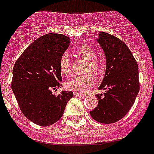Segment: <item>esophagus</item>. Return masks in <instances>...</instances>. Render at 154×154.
Listing matches in <instances>:
<instances>
[{
  "label": "esophagus",
  "instance_id": "esophagus-1",
  "mask_svg": "<svg viewBox=\"0 0 154 154\" xmlns=\"http://www.w3.org/2000/svg\"><path fill=\"white\" fill-rule=\"evenodd\" d=\"M75 97H86V94H80V93H75Z\"/></svg>",
  "mask_w": 154,
  "mask_h": 154
}]
</instances>
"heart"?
Here are the masks:
<instances>
[{"instance_id":"heart-1","label":"heart","mask_w":154,"mask_h":154,"mask_svg":"<svg viewBox=\"0 0 154 154\" xmlns=\"http://www.w3.org/2000/svg\"><path fill=\"white\" fill-rule=\"evenodd\" d=\"M76 54L88 61V70L94 73H99L101 70V62L96 58L97 54L92 47L89 45H83L76 50ZM58 67L62 75H67L70 70V60L67 54H62L60 57ZM93 84V76L91 74L74 75L66 82V87L70 91L75 92H84L88 88Z\"/></svg>"}]
</instances>
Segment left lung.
Wrapping results in <instances>:
<instances>
[{"label":"left lung","mask_w":154,"mask_h":154,"mask_svg":"<svg viewBox=\"0 0 154 154\" xmlns=\"http://www.w3.org/2000/svg\"><path fill=\"white\" fill-rule=\"evenodd\" d=\"M106 58V69L97 94L98 105L90 112L101 123L118 122L133 106L140 90L138 65L129 48L114 35L100 32L97 40Z\"/></svg>","instance_id":"obj_1"}]
</instances>
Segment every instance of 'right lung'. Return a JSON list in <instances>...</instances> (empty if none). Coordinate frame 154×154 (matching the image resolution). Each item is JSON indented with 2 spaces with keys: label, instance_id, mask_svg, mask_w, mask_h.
Returning <instances> with one entry per match:
<instances>
[{
  "label": "right lung",
  "instance_id": "obj_1",
  "mask_svg": "<svg viewBox=\"0 0 154 154\" xmlns=\"http://www.w3.org/2000/svg\"><path fill=\"white\" fill-rule=\"evenodd\" d=\"M70 42L64 35H44L24 50L14 66V94L22 113L37 125L47 127L57 122L73 97L71 91H62L57 96L52 93V89L61 86L58 62Z\"/></svg>",
  "mask_w": 154,
  "mask_h": 154
}]
</instances>
